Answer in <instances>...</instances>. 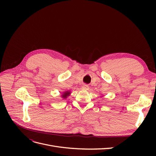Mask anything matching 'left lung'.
I'll return each mask as SVG.
<instances>
[{"label": "left lung", "mask_w": 156, "mask_h": 156, "mask_svg": "<svg viewBox=\"0 0 156 156\" xmlns=\"http://www.w3.org/2000/svg\"><path fill=\"white\" fill-rule=\"evenodd\" d=\"M69 94H70V92H69V91L64 92L62 94V97L63 98H64V99H65V98H67V97L69 96Z\"/></svg>", "instance_id": "left-lung-1"}]
</instances>
